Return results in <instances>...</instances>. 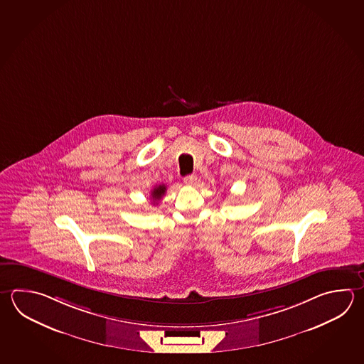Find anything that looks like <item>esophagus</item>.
Here are the masks:
<instances>
[{"mask_svg": "<svg viewBox=\"0 0 364 364\" xmlns=\"http://www.w3.org/2000/svg\"><path fill=\"white\" fill-rule=\"evenodd\" d=\"M184 183L186 186H196L197 184V176L196 175H188L184 178Z\"/></svg>", "mask_w": 364, "mask_h": 364, "instance_id": "1", "label": "esophagus"}]
</instances>
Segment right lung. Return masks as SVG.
Instances as JSON below:
<instances>
[{"label": "right lung", "instance_id": "right-lung-1", "mask_svg": "<svg viewBox=\"0 0 364 364\" xmlns=\"http://www.w3.org/2000/svg\"><path fill=\"white\" fill-rule=\"evenodd\" d=\"M167 189H166L165 184H161V186H154V189L151 191V199H153V203L156 205L158 200H161L162 197L165 196V193Z\"/></svg>", "mask_w": 364, "mask_h": 364}]
</instances>
